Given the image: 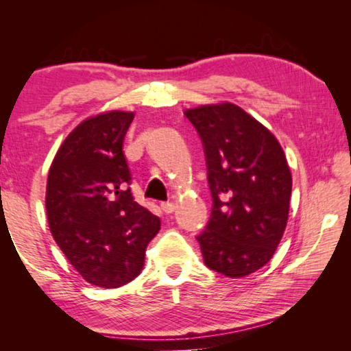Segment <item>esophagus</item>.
<instances>
[{"instance_id": "34e87169", "label": "esophagus", "mask_w": 351, "mask_h": 351, "mask_svg": "<svg viewBox=\"0 0 351 351\" xmlns=\"http://www.w3.org/2000/svg\"><path fill=\"white\" fill-rule=\"evenodd\" d=\"M161 209L165 212V213H173L176 210V206L173 203H162L161 204Z\"/></svg>"}]
</instances>
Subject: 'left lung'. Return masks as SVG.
Listing matches in <instances>:
<instances>
[{
    "mask_svg": "<svg viewBox=\"0 0 351 351\" xmlns=\"http://www.w3.org/2000/svg\"><path fill=\"white\" fill-rule=\"evenodd\" d=\"M184 114L203 142L212 213L197 237L207 268L246 277L268 263L288 223L293 176L280 142L230 102Z\"/></svg>",
    "mask_w": 351,
    "mask_h": 351,
    "instance_id": "obj_1",
    "label": "left lung"
}]
</instances>
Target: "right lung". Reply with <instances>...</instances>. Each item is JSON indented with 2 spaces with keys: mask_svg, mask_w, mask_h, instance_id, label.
<instances>
[{
  "mask_svg": "<svg viewBox=\"0 0 351 351\" xmlns=\"http://www.w3.org/2000/svg\"><path fill=\"white\" fill-rule=\"evenodd\" d=\"M133 111H104L80 122L62 142L46 182L49 230L74 269L100 288L141 274L147 245L161 229L130 192L122 152Z\"/></svg>",
  "mask_w": 351,
  "mask_h": 351,
  "instance_id": "right-lung-1",
  "label": "right lung"
}]
</instances>
